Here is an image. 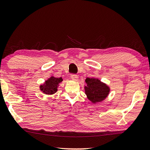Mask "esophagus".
<instances>
[{
	"mask_svg": "<svg viewBox=\"0 0 150 150\" xmlns=\"http://www.w3.org/2000/svg\"><path fill=\"white\" fill-rule=\"evenodd\" d=\"M70 78H71L72 80L74 81H77L78 80V76L76 74H71Z\"/></svg>",
	"mask_w": 150,
	"mask_h": 150,
	"instance_id": "34e87169",
	"label": "esophagus"
}]
</instances>
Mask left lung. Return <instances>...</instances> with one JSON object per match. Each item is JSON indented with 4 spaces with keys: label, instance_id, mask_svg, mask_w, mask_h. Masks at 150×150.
<instances>
[{
    "label": "left lung",
    "instance_id": "left-lung-1",
    "mask_svg": "<svg viewBox=\"0 0 150 150\" xmlns=\"http://www.w3.org/2000/svg\"><path fill=\"white\" fill-rule=\"evenodd\" d=\"M87 86L84 87L85 93L88 99L96 104L104 100L108 97L110 91V87L98 78H87L86 79Z\"/></svg>",
    "mask_w": 150,
    "mask_h": 150
}]
</instances>
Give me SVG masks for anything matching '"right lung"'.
<instances>
[{"label":"right lung","instance_id":"1","mask_svg":"<svg viewBox=\"0 0 150 150\" xmlns=\"http://www.w3.org/2000/svg\"><path fill=\"white\" fill-rule=\"evenodd\" d=\"M63 79L61 77L55 78L54 76L51 77L45 81V82L40 86V89L42 93L46 95H53L57 91V87Z\"/></svg>","mask_w":150,"mask_h":150}]
</instances>
